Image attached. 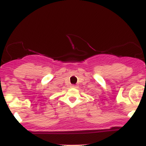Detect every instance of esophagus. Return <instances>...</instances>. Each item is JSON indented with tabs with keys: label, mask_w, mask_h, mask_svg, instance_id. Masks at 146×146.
Returning a JSON list of instances; mask_svg holds the SVG:
<instances>
[{
	"label": "esophagus",
	"mask_w": 146,
	"mask_h": 146,
	"mask_svg": "<svg viewBox=\"0 0 146 146\" xmlns=\"http://www.w3.org/2000/svg\"><path fill=\"white\" fill-rule=\"evenodd\" d=\"M71 87H72V88H77V86H76V85H72Z\"/></svg>",
	"instance_id": "obj_1"
}]
</instances>
